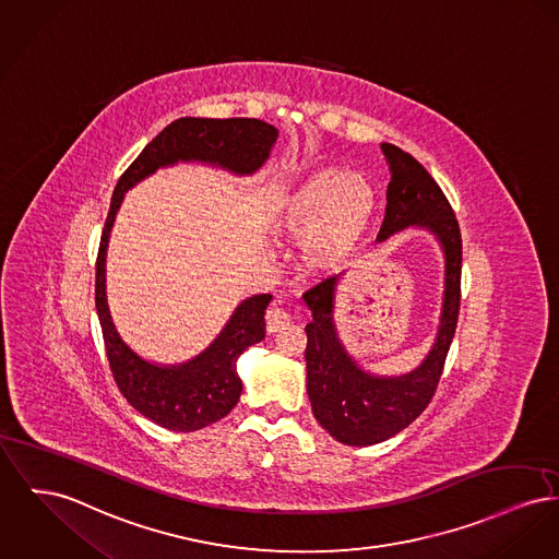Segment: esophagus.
<instances>
[{
	"label": "esophagus",
	"instance_id": "34e87169",
	"mask_svg": "<svg viewBox=\"0 0 559 559\" xmlns=\"http://www.w3.org/2000/svg\"><path fill=\"white\" fill-rule=\"evenodd\" d=\"M289 323H292V317L287 314V310H283V308H278V306H274V308H270V310L265 312V329H267L270 333H276V331L287 328Z\"/></svg>",
	"mask_w": 559,
	"mask_h": 559
}]
</instances>
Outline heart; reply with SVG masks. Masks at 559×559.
I'll list each match as a JSON object with an SVG mask.
<instances>
[{
    "instance_id": "1",
    "label": "heart",
    "mask_w": 559,
    "mask_h": 559,
    "mask_svg": "<svg viewBox=\"0 0 559 559\" xmlns=\"http://www.w3.org/2000/svg\"><path fill=\"white\" fill-rule=\"evenodd\" d=\"M378 209L373 183L348 168L328 166L304 177L276 204L272 226L301 240V260L310 270H333L361 245Z\"/></svg>"
}]
</instances>
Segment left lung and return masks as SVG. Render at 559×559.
Returning <instances> with one entry per match:
<instances>
[{"label":"left lung","instance_id":"1","mask_svg":"<svg viewBox=\"0 0 559 559\" xmlns=\"http://www.w3.org/2000/svg\"><path fill=\"white\" fill-rule=\"evenodd\" d=\"M382 152L391 168V183L378 242L409 226L427 228L437 236L445 253L443 310L437 340L423 365L399 378H378L362 371L337 337L333 301L340 278H328L304 294L312 312V321L306 325V380L312 414L333 439L346 445L386 441L427 409L459 323L462 238L452 204L412 154L391 143H382Z\"/></svg>","mask_w":559,"mask_h":559}]
</instances>
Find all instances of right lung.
<instances>
[{"label":"right lung","instance_id":"obj_1","mask_svg":"<svg viewBox=\"0 0 559 559\" xmlns=\"http://www.w3.org/2000/svg\"><path fill=\"white\" fill-rule=\"evenodd\" d=\"M276 136L278 131L272 124L255 118H179L152 139L118 179L100 234L95 304L107 361L120 393L158 427L192 432L230 414L242 393L236 359L242 350L262 342L263 312L272 296L245 299L217 340L192 361L163 367L141 359L118 335L105 297V251L120 202L127 190L160 166L198 160L228 168L236 175H251L270 156Z\"/></svg>","mask_w":559,"mask_h":559}]
</instances>
